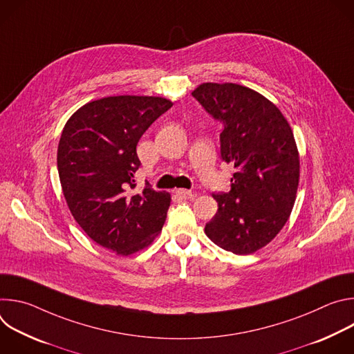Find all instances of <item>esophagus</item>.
Instances as JSON below:
<instances>
[{"instance_id": "obj_1", "label": "esophagus", "mask_w": 354, "mask_h": 354, "mask_svg": "<svg viewBox=\"0 0 354 354\" xmlns=\"http://www.w3.org/2000/svg\"><path fill=\"white\" fill-rule=\"evenodd\" d=\"M176 194L183 198V200H187V198H193L196 194L192 192V190H186V189H178L176 190Z\"/></svg>"}]
</instances>
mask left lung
<instances>
[{"label":"left lung","mask_w":354,"mask_h":354,"mask_svg":"<svg viewBox=\"0 0 354 354\" xmlns=\"http://www.w3.org/2000/svg\"><path fill=\"white\" fill-rule=\"evenodd\" d=\"M192 95L224 124L221 158L234 165L228 193H213L206 235L235 255L266 246L284 227L297 197L299 156L292 130L268 97L232 82H205Z\"/></svg>","instance_id":"left-lung-1"}]
</instances>
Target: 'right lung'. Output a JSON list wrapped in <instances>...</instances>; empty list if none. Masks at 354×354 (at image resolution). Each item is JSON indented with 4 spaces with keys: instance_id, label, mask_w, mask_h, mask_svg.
Wrapping results in <instances>:
<instances>
[{
    "instance_id": "obj_1",
    "label": "right lung",
    "mask_w": 354,
    "mask_h": 354,
    "mask_svg": "<svg viewBox=\"0 0 354 354\" xmlns=\"http://www.w3.org/2000/svg\"><path fill=\"white\" fill-rule=\"evenodd\" d=\"M172 106L160 96H108L81 106L66 123L57 169L67 206L86 235L129 257L154 242L171 194L149 186L136 192L137 142Z\"/></svg>"
}]
</instances>
